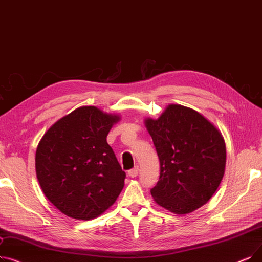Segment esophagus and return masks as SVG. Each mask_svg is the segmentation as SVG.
I'll list each match as a JSON object with an SVG mask.
<instances>
[{"mask_svg": "<svg viewBox=\"0 0 262 262\" xmlns=\"http://www.w3.org/2000/svg\"><path fill=\"white\" fill-rule=\"evenodd\" d=\"M138 172H139V168H138V166H136L133 169L128 170V176L130 178H136V177L138 176Z\"/></svg>", "mask_w": 262, "mask_h": 262, "instance_id": "1", "label": "esophagus"}]
</instances>
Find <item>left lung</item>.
<instances>
[{"instance_id":"8db88e82","label":"left lung","mask_w":262,"mask_h":262,"mask_svg":"<svg viewBox=\"0 0 262 262\" xmlns=\"http://www.w3.org/2000/svg\"><path fill=\"white\" fill-rule=\"evenodd\" d=\"M161 164L154 201L174 214L206 204L219 188L226 167L222 133L200 112L170 104L158 119L145 118Z\"/></svg>"}]
</instances>
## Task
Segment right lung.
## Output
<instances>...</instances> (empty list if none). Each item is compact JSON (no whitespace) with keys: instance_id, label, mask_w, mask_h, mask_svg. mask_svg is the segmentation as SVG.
Wrapping results in <instances>:
<instances>
[{"instance_id":"obj_1","label":"right lung","mask_w":262,"mask_h":262,"mask_svg":"<svg viewBox=\"0 0 262 262\" xmlns=\"http://www.w3.org/2000/svg\"><path fill=\"white\" fill-rule=\"evenodd\" d=\"M121 120L95 106H83L56 121L35 154L36 177L47 199L68 217L96 219L116 202L126 174L107 135Z\"/></svg>"}]
</instances>
